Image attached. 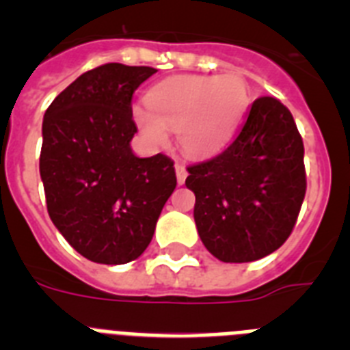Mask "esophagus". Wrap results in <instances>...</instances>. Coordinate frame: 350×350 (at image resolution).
I'll return each instance as SVG.
<instances>
[{
    "instance_id": "34e87169",
    "label": "esophagus",
    "mask_w": 350,
    "mask_h": 350,
    "mask_svg": "<svg viewBox=\"0 0 350 350\" xmlns=\"http://www.w3.org/2000/svg\"><path fill=\"white\" fill-rule=\"evenodd\" d=\"M175 172H177V182L182 185L185 182V178H187V168L182 163H177L175 165Z\"/></svg>"
}]
</instances>
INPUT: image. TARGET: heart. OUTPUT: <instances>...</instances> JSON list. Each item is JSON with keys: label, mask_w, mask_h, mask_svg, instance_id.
Returning a JSON list of instances; mask_svg holds the SVG:
<instances>
[{"label": "heart", "mask_w": 350, "mask_h": 350, "mask_svg": "<svg viewBox=\"0 0 350 350\" xmlns=\"http://www.w3.org/2000/svg\"><path fill=\"white\" fill-rule=\"evenodd\" d=\"M144 105L133 107V120L147 144L163 147L170 131L185 154L215 156L237 137L249 112L252 96L238 73L178 75L156 83Z\"/></svg>", "instance_id": "b5f03b06"}]
</instances>
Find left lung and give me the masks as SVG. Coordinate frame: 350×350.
Listing matches in <instances>:
<instances>
[{"label":"left lung","mask_w":350,"mask_h":350,"mask_svg":"<svg viewBox=\"0 0 350 350\" xmlns=\"http://www.w3.org/2000/svg\"><path fill=\"white\" fill-rule=\"evenodd\" d=\"M303 152L289 110L262 96L224 152L187 168L194 222L210 254L249 262L286 242L307 191Z\"/></svg>","instance_id":"1"}]
</instances>
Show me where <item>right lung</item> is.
<instances>
[{
  "label": "right lung",
  "mask_w": 350,
  "mask_h": 350,
  "mask_svg": "<svg viewBox=\"0 0 350 350\" xmlns=\"http://www.w3.org/2000/svg\"><path fill=\"white\" fill-rule=\"evenodd\" d=\"M157 70L108 63L55 96L43 116L40 177L54 226L89 261L144 254L177 177L165 154L138 157L131 98Z\"/></svg>",
  "instance_id": "add662e5"
}]
</instances>
